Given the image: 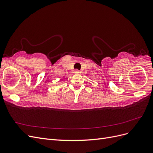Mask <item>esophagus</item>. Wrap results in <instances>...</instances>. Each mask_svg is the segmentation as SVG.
I'll use <instances>...</instances> for the list:
<instances>
[{"label": "esophagus", "mask_w": 153, "mask_h": 153, "mask_svg": "<svg viewBox=\"0 0 153 153\" xmlns=\"http://www.w3.org/2000/svg\"><path fill=\"white\" fill-rule=\"evenodd\" d=\"M74 73H75V74H78L80 73V71H79V70H78V69H75V71H74Z\"/></svg>", "instance_id": "obj_1"}]
</instances>
